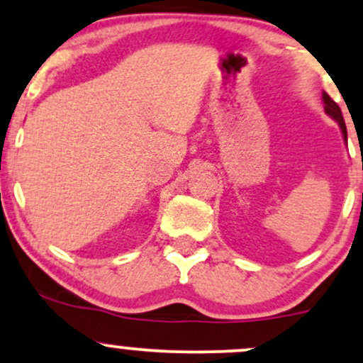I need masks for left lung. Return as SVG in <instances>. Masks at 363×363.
Wrapping results in <instances>:
<instances>
[{"label":"left lung","mask_w":363,"mask_h":363,"mask_svg":"<svg viewBox=\"0 0 363 363\" xmlns=\"http://www.w3.org/2000/svg\"><path fill=\"white\" fill-rule=\"evenodd\" d=\"M323 102H324V111H326V114L331 116V118L340 124L341 133H343V138L347 141V126H345V119H343V114H341L340 106L329 97L326 91H323Z\"/></svg>","instance_id":"obj_1"}]
</instances>
